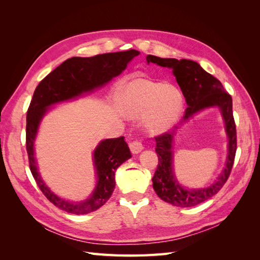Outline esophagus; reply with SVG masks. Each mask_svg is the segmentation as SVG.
Instances as JSON below:
<instances>
[{
    "instance_id": "obj_1",
    "label": "esophagus",
    "mask_w": 260,
    "mask_h": 260,
    "mask_svg": "<svg viewBox=\"0 0 260 260\" xmlns=\"http://www.w3.org/2000/svg\"><path fill=\"white\" fill-rule=\"evenodd\" d=\"M144 147H143V144L140 142V141L136 140L133 141V142L130 143V149H131V153L132 154H139L141 151H142Z\"/></svg>"
}]
</instances>
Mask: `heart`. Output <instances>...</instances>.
Masks as SVG:
<instances>
[{
	"mask_svg": "<svg viewBox=\"0 0 260 260\" xmlns=\"http://www.w3.org/2000/svg\"><path fill=\"white\" fill-rule=\"evenodd\" d=\"M123 113L131 118L144 117L145 127L152 133L170 130L182 115V93L172 84L145 79L130 82L120 95Z\"/></svg>",
	"mask_w": 260,
	"mask_h": 260,
	"instance_id": "obj_1",
	"label": "heart"
}]
</instances>
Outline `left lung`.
I'll return each instance as SVG.
<instances>
[{"label": "left lung", "instance_id": "left-lung-1", "mask_svg": "<svg viewBox=\"0 0 260 260\" xmlns=\"http://www.w3.org/2000/svg\"><path fill=\"white\" fill-rule=\"evenodd\" d=\"M146 60L158 66L172 69L176 80L183 93L186 109L181 123L186 122L195 114L210 107H218L224 121L228 136V155L225 167L211 185L202 188H187L181 185L174 174V132H166L156 137L155 151L158 156V166L152 179L153 187L158 198L178 207H192L216 195L226 182L234 162L237 152V129L232 112V98L223 85L214 76L204 70L200 64L190 59L160 58L147 55Z\"/></svg>", "mask_w": 260, "mask_h": 260}]
</instances>
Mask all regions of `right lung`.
<instances>
[{
  "label": "right lung",
  "instance_id": "1",
  "mask_svg": "<svg viewBox=\"0 0 260 260\" xmlns=\"http://www.w3.org/2000/svg\"><path fill=\"white\" fill-rule=\"evenodd\" d=\"M140 53L136 50L100 54L93 57H72L65 60L38 84L27 112L26 147L29 166L38 186L55 206L69 214L84 215L99 209L111 198L115 188V172L122 162L131 158L124 138L101 141L93 153L96 171V186L82 202H72L54 194L38 171L35 158V140L39 125L50 106L92 92L119 76Z\"/></svg>",
  "mask_w": 260,
  "mask_h": 260
}]
</instances>
